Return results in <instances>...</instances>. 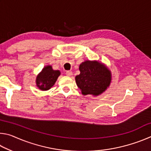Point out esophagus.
<instances>
[{
  "instance_id": "obj_1",
  "label": "esophagus",
  "mask_w": 151,
  "mask_h": 151,
  "mask_svg": "<svg viewBox=\"0 0 151 151\" xmlns=\"http://www.w3.org/2000/svg\"><path fill=\"white\" fill-rule=\"evenodd\" d=\"M66 76H71L73 75V73L70 70H67L66 72Z\"/></svg>"
}]
</instances>
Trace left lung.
<instances>
[{"instance_id":"1","label":"left lung","mask_w":151,"mask_h":151,"mask_svg":"<svg viewBox=\"0 0 151 151\" xmlns=\"http://www.w3.org/2000/svg\"><path fill=\"white\" fill-rule=\"evenodd\" d=\"M80 75L75 81L83 95L98 96L106 90L111 82V72L101 63L86 60L79 66Z\"/></svg>"}]
</instances>
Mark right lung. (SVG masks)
Returning <instances> with one entry per match:
<instances>
[{
    "label": "right lung",
    "instance_id": "1",
    "mask_svg": "<svg viewBox=\"0 0 151 151\" xmlns=\"http://www.w3.org/2000/svg\"><path fill=\"white\" fill-rule=\"evenodd\" d=\"M60 75V71L53 70L52 66H46L37 76V86L40 90L47 91L55 85Z\"/></svg>",
    "mask_w": 151,
    "mask_h": 151
}]
</instances>
